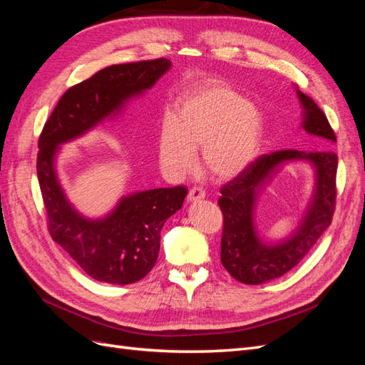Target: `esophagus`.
Returning <instances> with one entry per match:
<instances>
[{
    "label": "esophagus",
    "instance_id": "obj_1",
    "mask_svg": "<svg viewBox=\"0 0 365 365\" xmlns=\"http://www.w3.org/2000/svg\"><path fill=\"white\" fill-rule=\"evenodd\" d=\"M204 197H205V192L201 189V187H192L189 195H187V200H189L190 202L204 200Z\"/></svg>",
    "mask_w": 365,
    "mask_h": 365
}]
</instances>
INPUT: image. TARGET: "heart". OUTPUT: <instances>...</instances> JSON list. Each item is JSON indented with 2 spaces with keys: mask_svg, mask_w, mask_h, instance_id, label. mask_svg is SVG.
Returning <instances> with one entry per match:
<instances>
[{
  "mask_svg": "<svg viewBox=\"0 0 365 365\" xmlns=\"http://www.w3.org/2000/svg\"><path fill=\"white\" fill-rule=\"evenodd\" d=\"M263 134L259 109L224 82L208 81L185 93L175 115L161 117L157 153L164 170L181 176L196 163L201 146L202 165L217 180H231L257 155Z\"/></svg>",
  "mask_w": 365,
  "mask_h": 365,
  "instance_id": "heart-1",
  "label": "heart"
}]
</instances>
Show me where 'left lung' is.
Returning a JSON list of instances; mask_svg holds the SVG:
<instances>
[{
	"mask_svg": "<svg viewBox=\"0 0 365 365\" xmlns=\"http://www.w3.org/2000/svg\"><path fill=\"white\" fill-rule=\"evenodd\" d=\"M303 108L302 128L314 137L336 141L327 117L297 88ZM294 160L309 162L316 172L313 197L301 224L279 242L263 241L253 222L257 197L282 165ZM338 157L332 150L306 152L284 149L262 155L220 189L219 207L224 215L220 239V262L233 279L247 284H262L279 279L302 262L315 242L332 222L336 200Z\"/></svg>",
	"mask_w": 365,
	"mask_h": 365,
	"instance_id": "1",
	"label": "left lung"
}]
</instances>
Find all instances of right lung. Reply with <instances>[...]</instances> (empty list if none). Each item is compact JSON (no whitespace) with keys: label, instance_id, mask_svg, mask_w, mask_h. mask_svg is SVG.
<instances>
[{"label":"right lung","instance_id":"1","mask_svg":"<svg viewBox=\"0 0 365 365\" xmlns=\"http://www.w3.org/2000/svg\"><path fill=\"white\" fill-rule=\"evenodd\" d=\"M170 67L172 62L161 58L97 71L65 91L39 137L36 172L51 239L94 280L130 284L146 277L158 259L161 228L182 207L187 189L176 185L130 193L121 196L106 216L85 217L61 185L56 170L61 145L120 114L130 98L150 90Z\"/></svg>","mask_w":365,"mask_h":365}]
</instances>
